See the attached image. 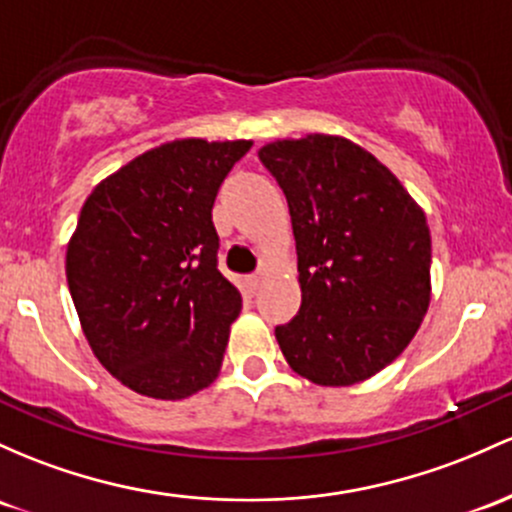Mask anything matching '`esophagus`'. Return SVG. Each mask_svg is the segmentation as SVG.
Listing matches in <instances>:
<instances>
[{
	"label": "esophagus",
	"instance_id": "1",
	"mask_svg": "<svg viewBox=\"0 0 512 512\" xmlns=\"http://www.w3.org/2000/svg\"><path fill=\"white\" fill-rule=\"evenodd\" d=\"M262 282H265V277H262V274H252V277L247 279V284H250V289H252V291L260 289Z\"/></svg>",
	"mask_w": 512,
	"mask_h": 512
}]
</instances>
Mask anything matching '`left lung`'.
<instances>
[{
	"label": "left lung",
	"instance_id": "left-lung-1",
	"mask_svg": "<svg viewBox=\"0 0 512 512\" xmlns=\"http://www.w3.org/2000/svg\"><path fill=\"white\" fill-rule=\"evenodd\" d=\"M299 255L301 308L274 330L289 367L318 386L379 374L415 338L430 306V228L389 167L342 136L274 140Z\"/></svg>",
	"mask_w": 512,
	"mask_h": 512
}]
</instances>
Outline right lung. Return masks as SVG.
Wrapping results in <instances>:
<instances>
[{
    "instance_id": "1",
    "label": "right lung",
    "mask_w": 512,
    "mask_h": 512,
    "mask_svg": "<svg viewBox=\"0 0 512 512\" xmlns=\"http://www.w3.org/2000/svg\"><path fill=\"white\" fill-rule=\"evenodd\" d=\"M252 140L179 138L101 179L67 243L65 274L94 357L160 401L216 381L240 291L218 272L211 209Z\"/></svg>"
}]
</instances>
